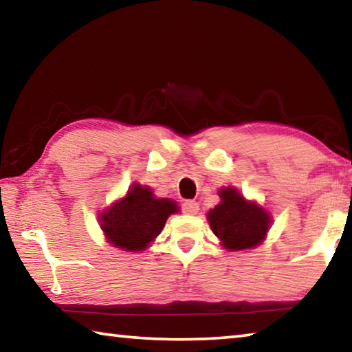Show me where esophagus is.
<instances>
[{
    "mask_svg": "<svg viewBox=\"0 0 352 352\" xmlns=\"http://www.w3.org/2000/svg\"><path fill=\"white\" fill-rule=\"evenodd\" d=\"M182 211L184 214H197L199 212V204H195L194 200H186L182 205Z\"/></svg>",
    "mask_w": 352,
    "mask_h": 352,
    "instance_id": "34e87169",
    "label": "esophagus"
}]
</instances>
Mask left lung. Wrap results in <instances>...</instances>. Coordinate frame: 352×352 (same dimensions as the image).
I'll return each mask as SVG.
<instances>
[{"instance_id": "obj_1", "label": "left lung", "mask_w": 352, "mask_h": 352, "mask_svg": "<svg viewBox=\"0 0 352 352\" xmlns=\"http://www.w3.org/2000/svg\"><path fill=\"white\" fill-rule=\"evenodd\" d=\"M219 195L222 201L208 212V220L225 248L247 250L261 243L270 226L269 212L233 188L222 189Z\"/></svg>"}]
</instances>
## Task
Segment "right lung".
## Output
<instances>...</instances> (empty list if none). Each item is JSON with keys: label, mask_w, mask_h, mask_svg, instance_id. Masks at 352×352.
I'll return each mask as SVG.
<instances>
[{"label": "right lung", "mask_w": 352, "mask_h": 352, "mask_svg": "<svg viewBox=\"0 0 352 352\" xmlns=\"http://www.w3.org/2000/svg\"><path fill=\"white\" fill-rule=\"evenodd\" d=\"M178 206L169 199H155L152 190L135 183L122 200L100 214V228L110 243L124 252H141L162 233Z\"/></svg>", "instance_id": "1"}]
</instances>
